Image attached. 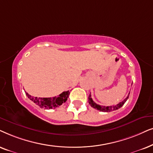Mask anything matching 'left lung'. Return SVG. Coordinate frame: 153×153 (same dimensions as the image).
Returning a JSON list of instances; mask_svg holds the SVG:
<instances>
[{
  "label": "left lung",
  "mask_w": 153,
  "mask_h": 153,
  "mask_svg": "<svg viewBox=\"0 0 153 153\" xmlns=\"http://www.w3.org/2000/svg\"><path fill=\"white\" fill-rule=\"evenodd\" d=\"M129 94H128L127 97H126L125 99H124L123 101H122V102L119 103L116 105H111V106H103V105H100L99 104H97V103H96L94 101L92 100V99H91V94H89L88 99H89V105H90L92 108H94L97 109V110H98V111H101V112H111L113 111H116V110L119 109L120 108H121L122 106H123V105L125 104V103L126 102V101H127L128 98H129Z\"/></svg>",
  "instance_id": "obj_1"
}]
</instances>
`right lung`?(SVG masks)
Returning <instances> with one entry per match:
<instances>
[{
  "mask_svg": "<svg viewBox=\"0 0 153 153\" xmlns=\"http://www.w3.org/2000/svg\"><path fill=\"white\" fill-rule=\"evenodd\" d=\"M26 94L28 99H30V100H31L33 102L35 103L36 105L42 108L52 109L59 107L62 103L66 102L68 99L69 94H70V91H64L57 97L52 98H38L31 97L28 93H26Z\"/></svg>",
  "mask_w": 153,
  "mask_h": 153,
  "instance_id": "1",
  "label": "right lung"
}]
</instances>
